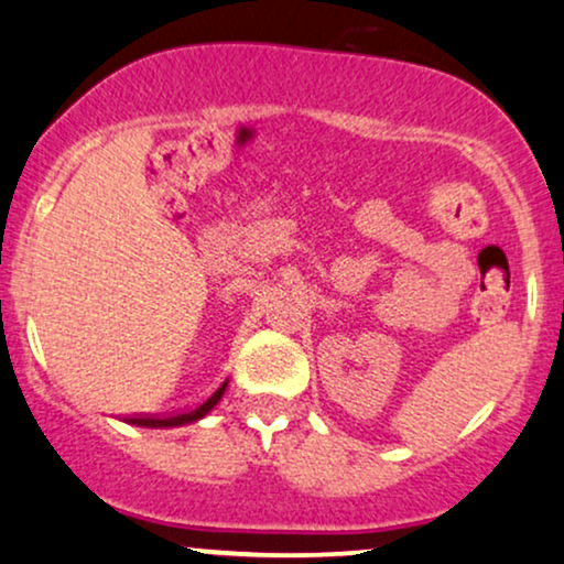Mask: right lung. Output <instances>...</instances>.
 <instances>
[{
  "instance_id": "right-lung-1",
  "label": "right lung",
  "mask_w": 564,
  "mask_h": 564,
  "mask_svg": "<svg viewBox=\"0 0 564 564\" xmlns=\"http://www.w3.org/2000/svg\"><path fill=\"white\" fill-rule=\"evenodd\" d=\"M225 387H227V381L217 389V392L212 394V398L204 400V402H200V405H196V408L183 410V413L164 415V419H162V415H133V419H128V421H130V423H135V426H149V429H172V426H185V423H193V421L204 419V415L208 413V410H212V408L217 405V402L221 400V394H225Z\"/></svg>"
}]
</instances>
